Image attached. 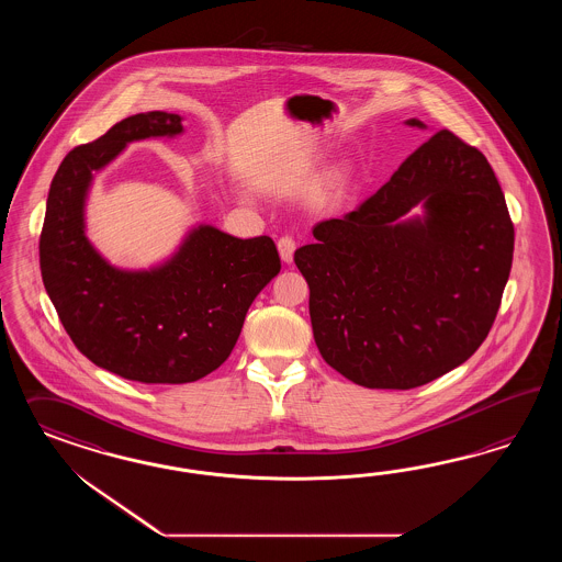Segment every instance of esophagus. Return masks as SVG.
<instances>
[{"mask_svg": "<svg viewBox=\"0 0 562 562\" xmlns=\"http://www.w3.org/2000/svg\"><path fill=\"white\" fill-rule=\"evenodd\" d=\"M294 249H296V243L292 237H282L278 240V254L282 257L284 263H292V257H294Z\"/></svg>", "mask_w": 562, "mask_h": 562, "instance_id": "1", "label": "esophagus"}]
</instances>
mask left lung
Here are the masks:
<instances>
[{
    "mask_svg": "<svg viewBox=\"0 0 562 562\" xmlns=\"http://www.w3.org/2000/svg\"><path fill=\"white\" fill-rule=\"evenodd\" d=\"M418 204L424 214L408 215ZM313 237L294 263L325 362L369 390H412L486 340L515 231L484 154L441 130L355 212L317 222Z\"/></svg>",
    "mask_w": 562,
    "mask_h": 562,
    "instance_id": "1",
    "label": "left lung"
}]
</instances>
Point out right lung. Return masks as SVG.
I'll return each instance as SVG.
<instances>
[{
    "label": "right lung",
    "instance_id": "add662e5",
    "mask_svg": "<svg viewBox=\"0 0 562 562\" xmlns=\"http://www.w3.org/2000/svg\"><path fill=\"white\" fill-rule=\"evenodd\" d=\"M183 117L137 113L74 148L53 177L38 240L43 284L76 348L109 373L154 385L193 383L231 357L257 294L280 272L270 237L198 224L148 270L109 263L86 237L94 175L127 144L183 134Z\"/></svg>",
    "mask_w": 562,
    "mask_h": 562
}]
</instances>
